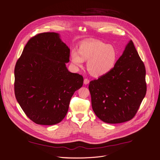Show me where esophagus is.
<instances>
[{"instance_id":"1","label":"esophagus","mask_w":160,"mask_h":160,"mask_svg":"<svg viewBox=\"0 0 160 160\" xmlns=\"http://www.w3.org/2000/svg\"><path fill=\"white\" fill-rule=\"evenodd\" d=\"M89 82H90V81H89V80H88V79H87V78H85V79H84L83 83H84V84H85V85H87V84H88V83H89Z\"/></svg>"}]
</instances>
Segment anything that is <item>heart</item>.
I'll use <instances>...</instances> for the list:
<instances>
[{
	"instance_id": "b5f03b06",
	"label": "heart",
	"mask_w": 160,
	"mask_h": 160,
	"mask_svg": "<svg viewBox=\"0 0 160 160\" xmlns=\"http://www.w3.org/2000/svg\"><path fill=\"white\" fill-rule=\"evenodd\" d=\"M70 57L72 63L77 68H82L83 61H88L87 67L89 73L94 77H100L114 68L118 52L113 46L92 39L80 42L78 51H71Z\"/></svg>"
}]
</instances>
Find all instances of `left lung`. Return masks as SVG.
<instances>
[{
	"label": "left lung",
	"instance_id": "1",
	"mask_svg": "<svg viewBox=\"0 0 160 160\" xmlns=\"http://www.w3.org/2000/svg\"><path fill=\"white\" fill-rule=\"evenodd\" d=\"M146 69L132 40L114 68L90 82L92 106L95 115L109 124L132 119L146 93Z\"/></svg>",
	"mask_w": 160,
	"mask_h": 160
}]
</instances>
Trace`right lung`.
Instances as JSON below:
<instances>
[{"mask_svg":"<svg viewBox=\"0 0 160 160\" xmlns=\"http://www.w3.org/2000/svg\"><path fill=\"white\" fill-rule=\"evenodd\" d=\"M70 51L58 33H40L28 41L16 62L15 96L26 115L37 124L60 122L74 92L83 85V77L66 67Z\"/></svg>","mask_w":160,"mask_h":160,"instance_id":"obj_1","label":"right lung"}]
</instances>
